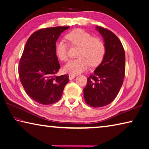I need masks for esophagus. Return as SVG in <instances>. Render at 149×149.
I'll use <instances>...</instances> for the list:
<instances>
[{"mask_svg":"<svg viewBox=\"0 0 149 149\" xmlns=\"http://www.w3.org/2000/svg\"><path fill=\"white\" fill-rule=\"evenodd\" d=\"M68 77H69V79H70V80H72L73 79L75 78V75H74V74H69V75H68Z\"/></svg>","mask_w":149,"mask_h":149,"instance_id":"34e87169","label":"esophagus"}]
</instances>
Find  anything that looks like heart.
Wrapping results in <instances>:
<instances>
[{
    "label": "heart",
    "mask_w": 149,
    "mask_h": 149,
    "mask_svg": "<svg viewBox=\"0 0 149 149\" xmlns=\"http://www.w3.org/2000/svg\"><path fill=\"white\" fill-rule=\"evenodd\" d=\"M66 39L72 46H78L77 59L70 60L64 66L67 73L77 74L88 68L90 65L96 66L103 61L105 54V46L98 37H93L91 34L82 29H76L66 35ZM68 46L63 40H58L55 45L57 57L62 61L68 59Z\"/></svg>",
    "instance_id": "obj_1"
}]
</instances>
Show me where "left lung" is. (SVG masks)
I'll list each match as a JSON object with an SVG mask.
<instances>
[{
  "label": "left lung",
  "mask_w": 149,
  "mask_h": 149,
  "mask_svg": "<svg viewBox=\"0 0 149 149\" xmlns=\"http://www.w3.org/2000/svg\"><path fill=\"white\" fill-rule=\"evenodd\" d=\"M95 28L103 38L105 54L94 74L88 77L83 95L86 104L97 108L109 104L118 94L125 77V54L114 33L98 26Z\"/></svg>",
  "instance_id": "8db88e82"
}]
</instances>
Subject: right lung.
<instances>
[{
  "mask_svg": "<svg viewBox=\"0 0 149 149\" xmlns=\"http://www.w3.org/2000/svg\"><path fill=\"white\" fill-rule=\"evenodd\" d=\"M69 26H57L37 30L26 43L19 66V78L30 97L42 104L59 101L68 83V75H55L60 65L55 45L61 33Z\"/></svg>",
  "mask_w": 149,
  "mask_h": 149,
  "instance_id": "add662e5",
  "label": "right lung"
}]
</instances>
